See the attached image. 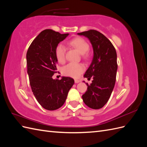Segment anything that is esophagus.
<instances>
[{
    "instance_id": "esophagus-1",
    "label": "esophagus",
    "mask_w": 147,
    "mask_h": 147,
    "mask_svg": "<svg viewBox=\"0 0 147 147\" xmlns=\"http://www.w3.org/2000/svg\"><path fill=\"white\" fill-rule=\"evenodd\" d=\"M80 81L79 80H77V79L75 80V83H80Z\"/></svg>"
}]
</instances>
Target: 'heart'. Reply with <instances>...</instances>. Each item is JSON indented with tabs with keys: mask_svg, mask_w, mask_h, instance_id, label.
Masks as SVG:
<instances>
[{
	"mask_svg": "<svg viewBox=\"0 0 147 147\" xmlns=\"http://www.w3.org/2000/svg\"><path fill=\"white\" fill-rule=\"evenodd\" d=\"M69 44L75 48L81 53L85 54L90 50V45L82 37H76L69 42ZM66 49L65 46L62 43H59L55 50V57L59 63H63L65 61V55ZM84 69V67L82 64L69 63L65 65L63 68V74L65 76L72 77L74 78L78 77Z\"/></svg>",
	"mask_w": 147,
	"mask_h": 147,
	"instance_id": "b5f03b06",
	"label": "heart"
}]
</instances>
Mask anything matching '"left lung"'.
Listing matches in <instances>:
<instances>
[{"mask_svg":"<svg viewBox=\"0 0 147 147\" xmlns=\"http://www.w3.org/2000/svg\"><path fill=\"white\" fill-rule=\"evenodd\" d=\"M87 37L91 43L94 56L84 77L93 78L82 99L89 107L99 109L108 102L116 81L117 55L112 43L104 35L96 30L78 33Z\"/></svg>","mask_w":147,"mask_h":147,"instance_id":"left-lung-1","label":"left lung"}]
</instances>
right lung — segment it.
I'll list each match as a JSON object with an SVG mask.
<instances>
[{
    "label": "right lung",
    "mask_w": 147,
    "mask_h": 147,
    "mask_svg": "<svg viewBox=\"0 0 147 147\" xmlns=\"http://www.w3.org/2000/svg\"><path fill=\"white\" fill-rule=\"evenodd\" d=\"M68 35L51 29L44 30L31 43L26 54L31 89L38 103L46 110H55L63 106L74 84L70 77L52 78L57 72L55 48Z\"/></svg>",
    "instance_id": "1"
}]
</instances>
